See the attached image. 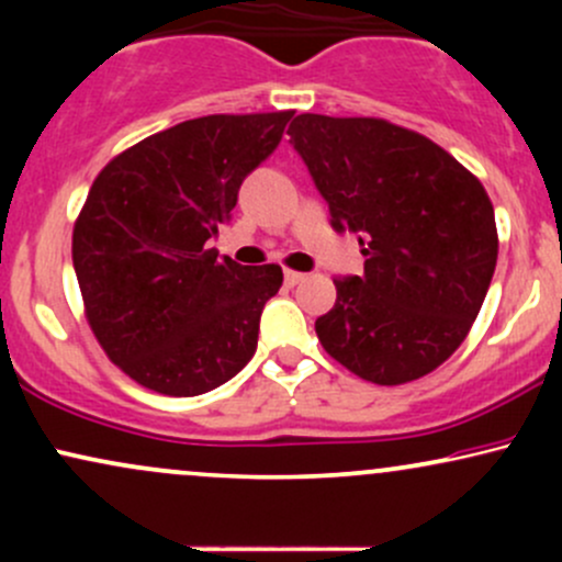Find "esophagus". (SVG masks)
I'll use <instances>...</instances> for the list:
<instances>
[{"label": "esophagus", "instance_id": "obj_1", "mask_svg": "<svg viewBox=\"0 0 562 562\" xmlns=\"http://www.w3.org/2000/svg\"><path fill=\"white\" fill-rule=\"evenodd\" d=\"M282 277H285V285H290V288L299 285V282L306 280V274H303V272H293V269H285V274H282Z\"/></svg>", "mask_w": 562, "mask_h": 562}]
</instances>
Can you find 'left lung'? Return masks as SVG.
Returning <instances> with one entry per match:
<instances>
[{"instance_id": "left-lung-1", "label": "left lung", "mask_w": 562, "mask_h": 562, "mask_svg": "<svg viewBox=\"0 0 562 562\" xmlns=\"http://www.w3.org/2000/svg\"><path fill=\"white\" fill-rule=\"evenodd\" d=\"M288 134L333 227L357 232L367 256L314 322L322 348L378 385L428 375L468 338L492 285L499 237L486 190L436 142L383 119L301 113Z\"/></svg>"}]
</instances>
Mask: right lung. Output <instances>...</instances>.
<instances>
[{
  "label": "right lung",
  "instance_id": "right-lung-1",
  "mask_svg": "<svg viewBox=\"0 0 562 562\" xmlns=\"http://www.w3.org/2000/svg\"><path fill=\"white\" fill-rule=\"evenodd\" d=\"M290 119L293 111L182 121L97 173L74 224V269L102 351L145 389L198 396L256 353L282 269L240 267L205 243Z\"/></svg>",
  "mask_w": 562,
  "mask_h": 562
}]
</instances>
